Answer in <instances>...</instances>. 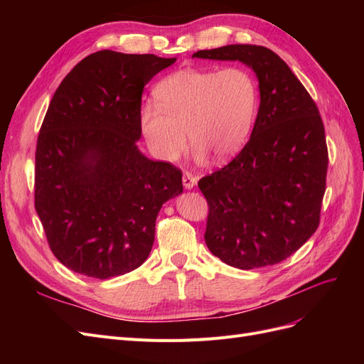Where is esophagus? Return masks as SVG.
Returning a JSON list of instances; mask_svg holds the SVG:
<instances>
[{
    "label": "esophagus",
    "instance_id": "obj_1",
    "mask_svg": "<svg viewBox=\"0 0 364 364\" xmlns=\"http://www.w3.org/2000/svg\"><path fill=\"white\" fill-rule=\"evenodd\" d=\"M182 182H183V188L185 190H193L194 186H196V183H197V178H196L194 174L185 171L183 176H182Z\"/></svg>",
    "mask_w": 364,
    "mask_h": 364
}]
</instances>
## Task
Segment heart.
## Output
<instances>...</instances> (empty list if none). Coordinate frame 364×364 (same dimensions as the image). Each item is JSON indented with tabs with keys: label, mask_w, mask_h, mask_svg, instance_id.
I'll return each instance as SVG.
<instances>
[{
	"label": "heart",
	"mask_w": 364,
	"mask_h": 364,
	"mask_svg": "<svg viewBox=\"0 0 364 364\" xmlns=\"http://www.w3.org/2000/svg\"><path fill=\"white\" fill-rule=\"evenodd\" d=\"M153 100L156 107L141 109L139 129L158 159H178L186 146V132L197 158L211 155L225 161L246 144L259 91L246 68H186L164 77L153 90Z\"/></svg>",
	"instance_id": "heart-1"
}]
</instances>
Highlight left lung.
I'll list each match as a JSON object with an SVG mask.
<instances>
[{"instance_id": "left-lung-1", "label": "left lung", "mask_w": 364, "mask_h": 364, "mask_svg": "<svg viewBox=\"0 0 364 364\" xmlns=\"http://www.w3.org/2000/svg\"><path fill=\"white\" fill-rule=\"evenodd\" d=\"M193 58L238 60L255 73L259 109L250 139L222 170L205 176V241L228 266L250 270L289 258L321 220L328 149L318 109L277 53L234 43Z\"/></svg>"}]
</instances>
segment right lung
Returning <instances> with one entry per match:
<instances>
[{
    "instance_id": "right-lung-1",
    "label": "right lung",
    "mask_w": 364,
    "mask_h": 364,
    "mask_svg": "<svg viewBox=\"0 0 364 364\" xmlns=\"http://www.w3.org/2000/svg\"><path fill=\"white\" fill-rule=\"evenodd\" d=\"M176 62L102 50L54 92L39 130L35 206L65 267L109 279L139 267L162 205L182 194V173L139 151L144 86Z\"/></svg>"
}]
</instances>
